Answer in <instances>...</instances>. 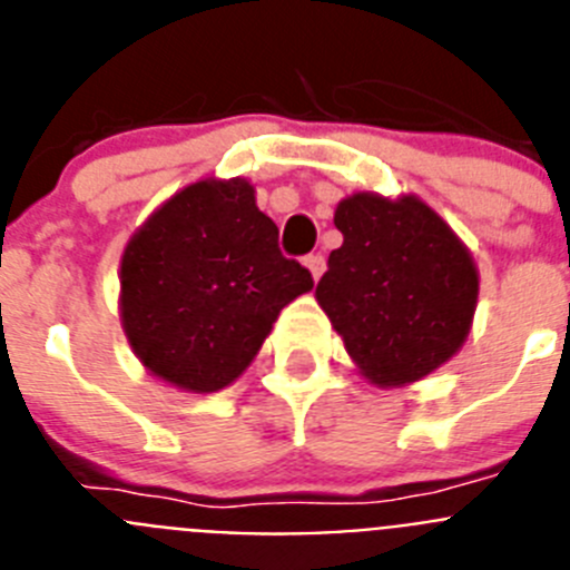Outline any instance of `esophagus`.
I'll use <instances>...</instances> for the list:
<instances>
[{"mask_svg": "<svg viewBox=\"0 0 570 570\" xmlns=\"http://www.w3.org/2000/svg\"><path fill=\"white\" fill-rule=\"evenodd\" d=\"M305 268L311 271V276H314V279H320V276L325 274V256H322V254H311L308 259H305Z\"/></svg>", "mask_w": 570, "mask_h": 570, "instance_id": "esophagus-1", "label": "esophagus"}]
</instances>
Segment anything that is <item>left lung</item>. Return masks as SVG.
Returning <instances> with one entry per match:
<instances>
[{
  "instance_id": "obj_1",
  "label": "left lung",
  "mask_w": 570,
  "mask_h": 570,
  "mask_svg": "<svg viewBox=\"0 0 570 570\" xmlns=\"http://www.w3.org/2000/svg\"><path fill=\"white\" fill-rule=\"evenodd\" d=\"M316 302L356 371L376 387L434 374L468 340L480 271L465 242L420 196L356 190L334 210Z\"/></svg>"
}]
</instances>
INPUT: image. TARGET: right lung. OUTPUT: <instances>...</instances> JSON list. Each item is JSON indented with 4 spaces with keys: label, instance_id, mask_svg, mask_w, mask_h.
Masks as SVG:
<instances>
[{
    "label": "right lung",
    "instance_id": "right-lung-1",
    "mask_svg": "<svg viewBox=\"0 0 570 570\" xmlns=\"http://www.w3.org/2000/svg\"><path fill=\"white\" fill-rule=\"evenodd\" d=\"M276 239L242 176L185 185L134 230L119 262V320L148 374L190 394L239 380L279 311L314 288Z\"/></svg>",
    "mask_w": 570,
    "mask_h": 570
}]
</instances>
